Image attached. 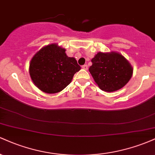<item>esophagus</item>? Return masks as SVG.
<instances>
[{
	"label": "esophagus",
	"mask_w": 155,
	"mask_h": 155,
	"mask_svg": "<svg viewBox=\"0 0 155 155\" xmlns=\"http://www.w3.org/2000/svg\"><path fill=\"white\" fill-rule=\"evenodd\" d=\"M82 68L83 69H84V70H87L88 69V66H87V65H82Z\"/></svg>",
	"instance_id": "1"
}]
</instances>
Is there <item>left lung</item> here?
<instances>
[{
    "label": "left lung",
    "instance_id": "8db88e82",
    "mask_svg": "<svg viewBox=\"0 0 155 155\" xmlns=\"http://www.w3.org/2000/svg\"><path fill=\"white\" fill-rule=\"evenodd\" d=\"M89 71L102 90L114 92L122 88L132 77L133 68L122 54L98 52L92 59Z\"/></svg>",
    "mask_w": 155,
    "mask_h": 155
}]
</instances>
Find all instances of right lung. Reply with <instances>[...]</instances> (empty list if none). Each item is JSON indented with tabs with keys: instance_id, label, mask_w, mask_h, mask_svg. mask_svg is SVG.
Instances as JSON below:
<instances>
[{
	"instance_id": "1",
	"label": "right lung",
	"mask_w": 155,
	"mask_h": 155,
	"mask_svg": "<svg viewBox=\"0 0 155 155\" xmlns=\"http://www.w3.org/2000/svg\"><path fill=\"white\" fill-rule=\"evenodd\" d=\"M65 49L52 44L40 49L30 63V75L39 90L57 93L71 82L74 75L81 69L74 58H69Z\"/></svg>"
}]
</instances>
